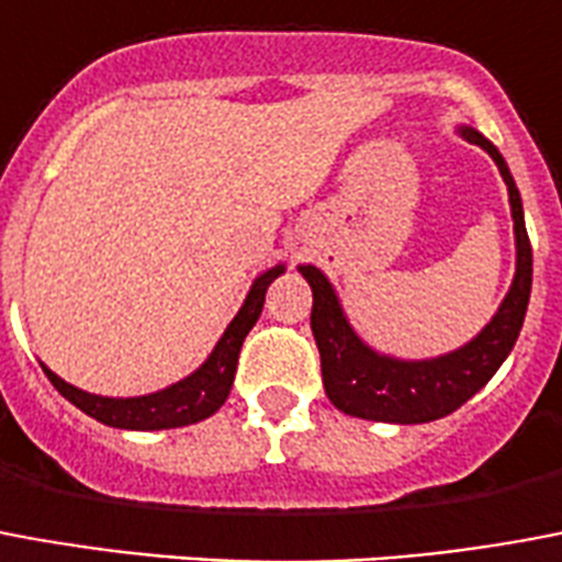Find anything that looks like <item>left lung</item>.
<instances>
[{
  "label": "left lung",
  "instance_id": "8db88e82",
  "mask_svg": "<svg viewBox=\"0 0 562 562\" xmlns=\"http://www.w3.org/2000/svg\"><path fill=\"white\" fill-rule=\"evenodd\" d=\"M459 133L468 143L492 154L509 190L515 223V277L509 294L503 297L492 322L468 345L431 360H396L372 351L345 318L342 303L336 297L330 280L313 265H301L303 280L313 289L310 324L322 355L324 393L348 417L402 423V426L447 417L492 381L521 334L530 285H533V249L527 238L521 196L501 151L473 127H459Z\"/></svg>",
  "mask_w": 562,
  "mask_h": 562
}]
</instances>
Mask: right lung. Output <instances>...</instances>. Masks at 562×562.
<instances>
[{
    "instance_id": "obj_1",
    "label": "right lung",
    "mask_w": 562,
    "mask_h": 562,
    "mask_svg": "<svg viewBox=\"0 0 562 562\" xmlns=\"http://www.w3.org/2000/svg\"><path fill=\"white\" fill-rule=\"evenodd\" d=\"M282 270H285V265H277V268L265 270L261 277H256L247 301L238 310V315L232 318L226 334L220 336V342L214 345L211 357L199 366L193 375H187L178 384L157 390V393H148V396H94V393H86L80 386L61 381L56 372H49L47 366H44L49 384L56 386L70 405H77L82 414H89V417H94L103 426H112V429H178V426H190V423L211 417L228 398V390H232V381H235V372H238L240 345H244L247 334L252 330V324L259 322L261 306H265V292H268V285L280 277Z\"/></svg>"
}]
</instances>
